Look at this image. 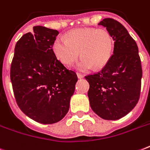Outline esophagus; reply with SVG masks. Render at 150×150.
Here are the masks:
<instances>
[{
  "label": "esophagus",
  "instance_id": "1",
  "mask_svg": "<svg viewBox=\"0 0 150 150\" xmlns=\"http://www.w3.org/2000/svg\"><path fill=\"white\" fill-rule=\"evenodd\" d=\"M77 76L79 79H82V78L84 77V75H82L81 73H77Z\"/></svg>",
  "mask_w": 150,
  "mask_h": 150
}]
</instances>
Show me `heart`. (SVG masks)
Segmentation results:
<instances>
[{
	"instance_id": "b5f03b06",
	"label": "heart",
	"mask_w": 150,
	"mask_h": 150,
	"mask_svg": "<svg viewBox=\"0 0 150 150\" xmlns=\"http://www.w3.org/2000/svg\"><path fill=\"white\" fill-rule=\"evenodd\" d=\"M55 56L64 65H71L79 55L77 67L87 71L103 68L114 50V40L107 29L81 28L66 34V40L57 37L52 46Z\"/></svg>"
}]
</instances>
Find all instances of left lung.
I'll list each match as a JSON object with an SVG mask.
<instances>
[{"label":"left lung","instance_id":"8db88e82","mask_svg":"<svg viewBox=\"0 0 150 150\" xmlns=\"http://www.w3.org/2000/svg\"><path fill=\"white\" fill-rule=\"evenodd\" d=\"M111 34L114 53L98 73L86 76L92 110L101 118L117 120L137 104L142 76L141 60L135 41L123 25L113 18L99 23Z\"/></svg>","mask_w":150,"mask_h":150}]
</instances>
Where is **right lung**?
<instances>
[{
  "mask_svg": "<svg viewBox=\"0 0 150 150\" xmlns=\"http://www.w3.org/2000/svg\"><path fill=\"white\" fill-rule=\"evenodd\" d=\"M57 30L33 27L17 42L10 77L18 106L41 124L58 122L69 110L78 81L75 71L57 60L52 46Z\"/></svg>",
  "mask_w": 150,
  "mask_h": 150,
  "instance_id": "obj_1",
  "label": "right lung"
}]
</instances>
